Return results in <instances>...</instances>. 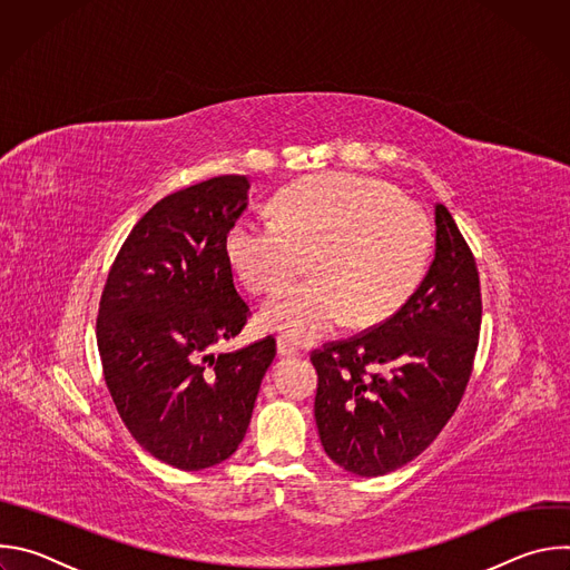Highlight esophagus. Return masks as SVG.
I'll return each mask as SVG.
<instances>
[{
	"label": "esophagus",
	"instance_id": "esophagus-1",
	"mask_svg": "<svg viewBox=\"0 0 570 570\" xmlns=\"http://www.w3.org/2000/svg\"><path fill=\"white\" fill-rule=\"evenodd\" d=\"M277 354H279V356H299V350H297L295 345H291L288 341L279 338V341H277Z\"/></svg>",
	"mask_w": 570,
	"mask_h": 570
}]
</instances>
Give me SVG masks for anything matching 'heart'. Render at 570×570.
<instances>
[{
  "label": "heart",
  "instance_id": "heart-1",
  "mask_svg": "<svg viewBox=\"0 0 570 570\" xmlns=\"http://www.w3.org/2000/svg\"><path fill=\"white\" fill-rule=\"evenodd\" d=\"M431 223L379 180L332 171L277 196V220L243 216L227 236L234 275L253 293H275L311 257V282L291 286L259 311L262 330L295 345L327 338L345 320L376 327L420 286L431 255Z\"/></svg>",
  "mask_w": 570,
  "mask_h": 570
}]
</instances>
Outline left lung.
I'll return each instance as SVG.
<instances>
[{"label": "left lung", "instance_id": "8db88e82", "mask_svg": "<svg viewBox=\"0 0 570 570\" xmlns=\"http://www.w3.org/2000/svg\"><path fill=\"white\" fill-rule=\"evenodd\" d=\"M480 315L473 255L449 209L435 205V257L409 302L367 334L311 356L324 453L365 478L417 458L464 394Z\"/></svg>", "mask_w": 570, "mask_h": 570}]
</instances>
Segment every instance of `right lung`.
<instances>
[{"instance_id": "1", "label": "right lung", "mask_w": 570, "mask_h": 570, "mask_svg": "<svg viewBox=\"0 0 570 570\" xmlns=\"http://www.w3.org/2000/svg\"><path fill=\"white\" fill-rule=\"evenodd\" d=\"M248 191L246 176H218L155 203L128 234L101 295L97 343L117 411L150 455L185 471L238 449L275 358L273 336L212 352L250 315L225 253Z\"/></svg>"}]
</instances>
